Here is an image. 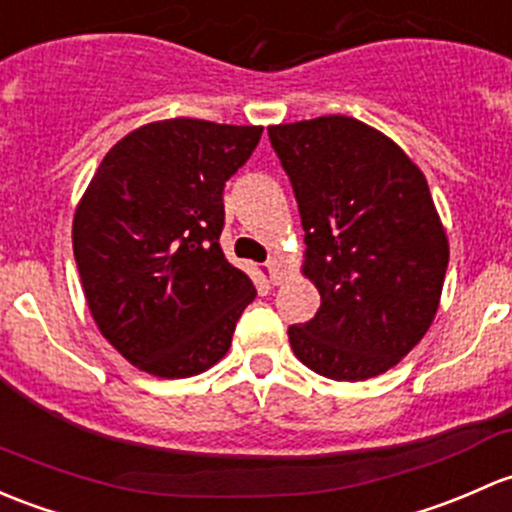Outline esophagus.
<instances>
[{"instance_id":"obj_1","label":"esophagus","mask_w":512,"mask_h":512,"mask_svg":"<svg viewBox=\"0 0 512 512\" xmlns=\"http://www.w3.org/2000/svg\"><path fill=\"white\" fill-rule=\"evenodd\" d=\"M267 272H270V282L279 284L284 279V270H282V260L279 257H270L267 260Z\"/></svg>"}]
</instances>
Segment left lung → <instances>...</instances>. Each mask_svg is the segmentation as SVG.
Returning a JSON list of instances; mask_svg holds the SVG:
<instances>
[{"instance_id":"1","label":"left lung","mask_w":512,"mask_h":512,"mask_svg":"<svg viewBox=\"0 0 512 512\" xmlns=\"http://www.w3.org/2000/svg\"><path fill=\"white\" fill-rule=\"evenodd\" d=\"M304 274L321 306L289 326L292 351L331 380H368L422 341L439 309L449 242L422 171L378 129L346 115L277 125Z\"/></svg>"}]
</instances>
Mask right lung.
Instances as JSON below:
<instances>
[{"label":"right lung","instance_id":"1","mask_svg":"<svg viewBox=\"0 0 512 512\" xmlns=\"http://www.w3.org/2000/svg\"><path fill=\"white\" fill-rule=\"evenodd\" d=\"M262 127L152 122L105 154L73 218L90 314L132 365L191 378L228 353L255 284L225 260V181Z\"/></svg>","mask_w":512,"mask_h":512}]
</instances>
